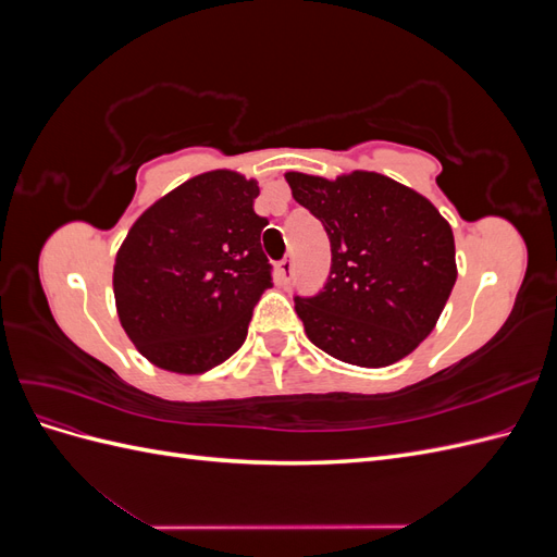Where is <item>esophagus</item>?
<instances>
[{"label":"esophagus","mask_w":557,"mask_h":557,"mask_svg":"<svg viewBox=\"0 0 557 557\" xmlns=\"http://www.w3.org/2000/svg\"><path fill=\"white\" fill-rule=\"evenodd\" d=\"M293 260L290 258H283L278 264H276V276L281 283H288L290 276H293Z\"/></svg>","instance_id":"1"}]
</instances>
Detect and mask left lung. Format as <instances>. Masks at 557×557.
<instances>
[{
	"mask_svg": "<svg viewBox=\"0 0 557 557\" xmlns=\"http://www.w3.org/2000/svg\"><path fill=\"white\" fill-rule=\"evenodd\" d=\"M295 201L323 223L332 267L315 297H295L305 332L327 356L387 367L434 330L458 278L446 218L376 172L285 174Z\"/></svg>",
	"mask_w": 557,
	"mask_h": 557,
	"instance_id": "obj_1",
	"label": "left lung"
}]
</instances>
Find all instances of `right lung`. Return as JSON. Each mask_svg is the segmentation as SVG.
<instances>
[{
  "instance_id": "right-lung-1",
  "label": "right lung",
  "mask_w": 557,
  "mask_h": 557,
  "mask_svg": "<svg viewBox=\"0 0 557 557\" xmlns=\"http://www.w3.org/2000/svg\"><path fill=\"white\" fill-rule=\"evenodd\" d=\"M258 181L215 170L148 207L113 264L121 325L141 356L166 372L201 374L246 342L252 307L272 288L252 211Z\"/></svg>"
}]
</instances>
